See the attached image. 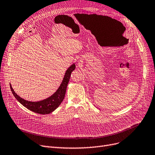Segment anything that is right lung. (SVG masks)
<instances>
[{"label": "right lung", "mask_w": 155, "mask_h": 155, "mask_svg": "<svg viewBox=\"0 0 155 155\" xmlns=\"http://www.w3.org/2000/svg\"><path fill=\"white\" fill-rule=\"evenodd\" d=\"M74 69H75V64L73 63L67 69L64 78H63L59 88L57 89L52 95L43 100L31 101L23 99L15 92L12 87V85L10 84L11 92H12L15 98L18 101V102H20L23 106L26 107L27 109L40 114H50L54 111L61 105L62 101L64 100L68 84L69 81H70L71 74Z\"/></svg>", "instance_id": "1"}]
</instances>
